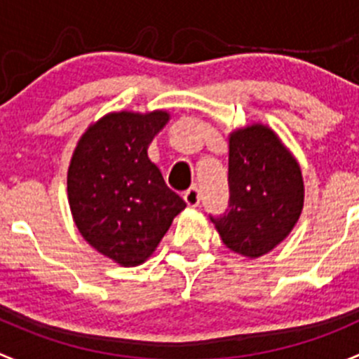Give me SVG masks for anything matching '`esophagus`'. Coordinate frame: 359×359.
Here are the masks:
<instances>
[{
    "label": "esophagus",
    "instance_id": "obj_1",
    "mask_svg": "<svg viewBox=\"0 0 359 359\" xmlns=\"http://www.w3.org/2000/svg\"><path fill=\"white\" fill-rule=\"evenodd\" d=\"M184 201L187 203V207H198L201 201L200 189H196V187H191V189H187L186 193H184Z\"/></svg>",
    "mask_w": 359,
    "mask_h": 359
}]
</instances>
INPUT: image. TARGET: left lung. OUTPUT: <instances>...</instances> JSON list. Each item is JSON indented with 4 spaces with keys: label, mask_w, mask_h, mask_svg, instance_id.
I'll return each instance as SVG.
<instances>
[{
    "label": "left lung",
    "mask_w": 359,
    "mask_h": 359,
    "mask_svg": "<svg viewBox=\"0 0 359 359\" xmlns=\"http://www.w3.org/2000/svg\"><path fill=\"white\" fill-rule=\"evenodd\" d=\"M228 208L210 215L228 249L259 257L283 242L304 208L298 163L272 130L261 124L229 137Z\"/></svg>",
    "instance_id": "obj_1"
}]
</instances>
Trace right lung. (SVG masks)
Instances as JSON below:
<instances>
[{
  "label": "right lung",
  "instance_id": "obj_1",
  "mask_svg": "<svg viewBox=\"0 0 359 359\" xmlns=\"http://www.w3.org/2000/svg\"><path fill=\"white\" fill-rule=\"evenodd\" d=\"M168 114H109L83 133L68 170L73 221L89 245L124 266L154 252L186 201L147 156Z\"/></svg>",
  "mask_w": 359,
  "mask_h": 359
}]
</instances>
